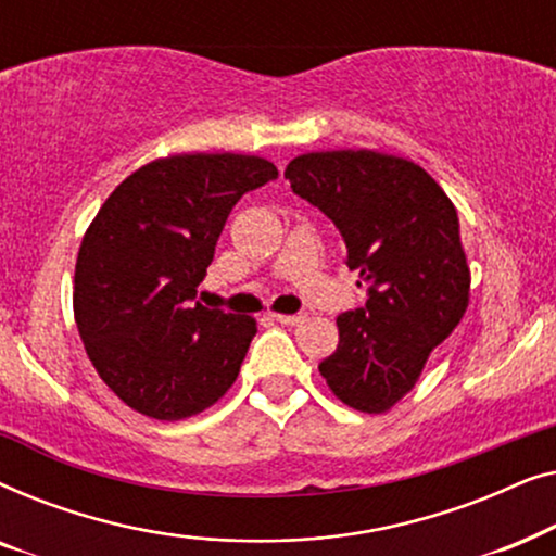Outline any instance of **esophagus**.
Listing matches in <instances>:
<instances>
[{"mask_svg": "<svg viewBox=\"0 0 556 556\" xmlns=\"http://www.w3.org/2000/svg\"><path fill=\"white\" fill-rule=\"evenodd\" d=\"M270 318H273V321L283 324V326H295L303 316H299V314H270Z\"/></svg>", "mask_w": 556, "mask_h": 556, "instance_id": "1", "label": "esophagus"}]
</instances>
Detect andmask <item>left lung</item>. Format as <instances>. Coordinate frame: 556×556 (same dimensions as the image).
<instances>
[{
	"label": "left lung",
	"instance_id": "obj_1",
	"mask_svg": "<svg viewBox=\"0 0 556 556\" xmlns=\"http://www.w3.org/2000/svg\"><path fill=\"white\" fill-rule=\"evenodd\" d=\"M286 179L339 227L344 263L367 286L364 306L337 318L339 346L318 371L344 405L387 413L466 314L458 212L422 166L379 151L295 156Z\"/></svg>",
	"mask_w": 556,
	"mask_h": 556
}]
</instances>
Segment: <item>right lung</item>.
<instances>
[{
	"label": "right lung",
	"instance_id": "add662e5",
	"mask_svg": "<svg viewBox=\"0 0 556 556\" xmlns=\"http://www.w3.org/2000/svg\"><path fill=\"white\" fill-rule=\"evenodd\" d=\"M276 177L261 156H166L98 210L75 263V324L98 375L136 413L185 420L238 379L255 321L194 295L235 204Z\"/></svg>",
	"mask_w": 556,
	"mask_h": 556
}]
</instances>
